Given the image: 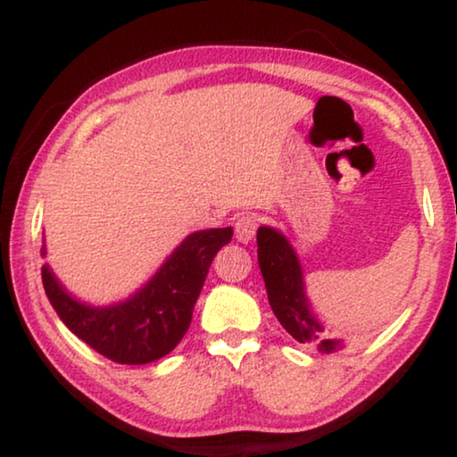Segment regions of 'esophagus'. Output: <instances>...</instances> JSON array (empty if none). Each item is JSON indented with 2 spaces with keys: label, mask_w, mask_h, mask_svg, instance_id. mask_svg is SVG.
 <instances>
[{
  "label": "esophagus",
  "mask_w": 457,
  "mask_h": 457,
  "mask_svg": "<svg viewBox=\"0 0 457 457\" xmlns=\"http://www.w3.org/2000/svg\"><path fill=\"white\" fill-rule=\"evenodd\" d=\"M255 230H258V218L253 214H245L241 216L239 220L235 222V237L237 241L241 243H249L255 237Z\"/></svg>",
  "instance_id": "esophagus-1"
}]
</instances>
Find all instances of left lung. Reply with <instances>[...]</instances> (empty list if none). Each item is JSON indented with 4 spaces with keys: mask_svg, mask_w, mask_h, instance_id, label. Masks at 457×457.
Instances as JSON below:
<instances>
[{
    "mask_svg": "<svg viewBox=\"0 0 457 457\" xmlns=\"http://www.w3.org/2000/svg\"><path fill=\"white\" fill-rule=\"evenodd\" d=\"M255 241H258V264L264 277L268 302L287 333L320 353H333L345 347L343 339L324 337L322 318L316 314L305 291L302 260L289 239L278 228L262 224Z\"/></svg>",
    "mask_w": 457,
    "mask_h": 457,
    "instance_id": "1",
    "label": "left lung"
}]
</instances>
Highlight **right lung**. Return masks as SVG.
Returning a JSON list of instances; mask_svg holds the SVG:
<instances>
[{"mask_svg":"<svg viewBox=\"0 0 457 457\" xmlns=\"http://www.w3.org/2000/svg\"><path fill=\"white\" fill-rule=\"evenodd\" d=\"M230 239V227L187 235L139 289L105 305L74 297L47 262L41 266L43 287L60 320L87 345L118 364H149L170 353L189 330L212 260ZM41 255H47L46 237Z\"/></svg>","mask_w":457,"mask_h":457,"instance_id":"obj_1","label":"right lung"}]
</instances>
